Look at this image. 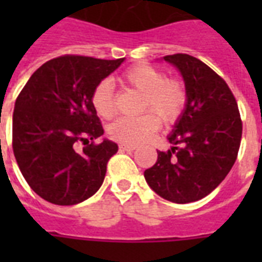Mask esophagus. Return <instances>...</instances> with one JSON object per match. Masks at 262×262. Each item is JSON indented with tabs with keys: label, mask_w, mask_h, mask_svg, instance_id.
Segmentation results:
<instances>
[{
	"label": "esophagus",
	"mask_w": 262,
	"mask_h": 262,
	"mask_svg": "<svg viewBox=\"0 0 262 262\" xmlns=\"http://www.w3.org/2000/svg\"><path fill=\"white\" fill-rule=\"evenodd\" d=\"M119 148H121L122 151H135L137 147H136V145H126V144H121V145H119Z\"/></svg>",
	"instance_id": "1"
}]
</instances>
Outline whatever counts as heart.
I'll use <instances>...</instances> for the list:
<instances>
[{
  "label": "heart",
  "instance_id": "heart-1",
  "mask_svg": "<svg viewBox=\"0 0 262 262\" xmlns=\"http://www.w3.org/2000/svg\"><path fill=\"white\" fill-rule=\"evenodd\" d=\"M122 81L143 94L139 117H122L108 126V136L118 143L136 145L148 140L160 127V116L166 123H172L183 114L187 104L186 85L181 79L166 77L159 68L139 63L123 72ZM94 110L103 119L115 114L113 83L104 79L96 84L91 95ZM159 115V117L157 115Z\"/></svg>",
  "mask_w": 262,
  "mask_h": 262
}]
</instances>
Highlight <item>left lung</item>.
<instances>
[{
  "label": "left lung",
  "mask_w": 262,
  "mask_h": 262,
  "mask_svg": "<svg viewBox=\"0 0 262 262\" xmlns=\"http://www.w3.org/2000/svg\"><path fill=\"white\" fill-rule=\"evenodd\" d=\"M163 58L181 72L187 104L168 136L174 147L158 151L156 163L144 177L164 200L193 203L215 190L235 163L242 119L227 83L203 61L189 54Z\"/></svg>",
  "instance_id": "obj_1"
}]
</instances>
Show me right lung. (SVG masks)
Listing matches in <instances>:
<instances>
[{"instance_id":"add662e5","label":"right lung","mask_w":262,"mask_h":262,"mask_svg":"<svg viewBox=\"0 0 262 262\" xmlns=\"http://www.w3.org/2000/svg\"><path fill=\"white\" fill-rule=\"evenodd\" d=\"M125 58L99 59L67 54L43 63L18 94L12 147L30 187L55 205H75L102 186L107 163L118 151L104 133L91 103L99 81ZM77 143L83 151L75 149Z\"/></svg>"}]
</instances>
